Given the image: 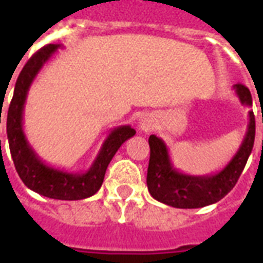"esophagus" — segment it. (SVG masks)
<instances>
[{
	"label": "esophagus",
	"instance_id": "obj_1",
	"mask_svg": "<svg viewBox=\"0 0 263 263\" xmlns=\"http://www.w3.org/2000/svg\"><path fill=\"white\" fill-rule=\"evenodd\" d=\"M139 128L142 131L149 132L154 128V118L150 116V114H145L143 117L140 118L139 121Z\"/></svg>",
	"mask_w": 263,
	"mask_h": 263
}]
</instances>
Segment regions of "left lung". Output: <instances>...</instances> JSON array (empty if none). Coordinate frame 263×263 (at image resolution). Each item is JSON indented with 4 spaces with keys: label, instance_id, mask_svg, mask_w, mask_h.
Segmentation results:
<instances>
[{
    "label": "left lung",
    "instance_id": "obj_1",
    "mask_svg": "<svg viewBox=\"0 0 263 263\" xmlns=\"http://www.w3.org/2000/svg\"><path fill=\"white\" fill-rule=\"evenodd\" d=\"M234 91L243 105H252L251 93L247 87L236 84ZM248 116L247 131L238 150L222 171L211 175L194 176L176 171L164 140L150 135V160L146 182L152 197L175 208H201L225 197L237 183L254 147L255 117L252 111Z\"/></svg>",
    "mask_w": 263,
    "mask_h": 263
}]
</instances>
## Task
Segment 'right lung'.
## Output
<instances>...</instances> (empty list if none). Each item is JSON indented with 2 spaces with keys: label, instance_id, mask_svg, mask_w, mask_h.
Listing matches in <instances>:
<instances>
[{
  "label": "right lung",
  "instance_id": "add662e5",
  "mask_svg": "<svg viewBox=\"0 0 263 263\" xmlns=\"http://www.w3.org/2000/svg\"><path fill=\"white\" fill-rule=\"evenodd\" d=\"M58 48H60L59 44H49L41 48L30 58L20 71L15 84L13 98L8 109V142L16 171L29 189L55 200H83L93 196L100 189L111 158L117 153L120 146L135 135L136 131L131 128V125L113 128L100 147L95 161L89 170L83 174H71L49 167L41 161V158L38 157V154L27 142L23 131V110L30 85L33 84L34 78L43 69V66L58 51Z\"/></svg>",
  "mask_w": 263,
  "mask_h": 263
}]
</instances>
